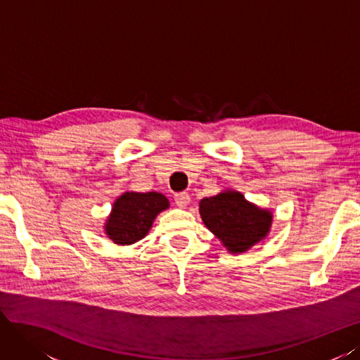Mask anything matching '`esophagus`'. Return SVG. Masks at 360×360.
<instances>
[{
	"label": "esophagus",
	"instance_id": "34e87169",
	"mask_svg": "<svg viewBox=\"0 0 360 360\" xmlns=\"http://www.w3.org/2000/svg\"><path fill=\"white\" fill-rule=\"evenodd\" d=\"M174 202H176L179 208H186L190 203V196L187 193H176L174 194Z\"/></svg>",
	"mask_w": 360,
	"mask_h": 360
}]
</instances>
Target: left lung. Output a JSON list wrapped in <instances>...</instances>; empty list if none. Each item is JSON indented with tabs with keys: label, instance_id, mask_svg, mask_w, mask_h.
<instances>
[{
	"label": "left lung",
	"instance_id": "1",
	"mask_svg": "<svg viewBox=\"0 0 360 360\" xmlns=\"http://www.w3.org/2000/svg\"><path fill=\"white\" fill-rule=\"evenodd\" d=\"M203 224L229 253L248 252L262 243L271 231L273 212L249 202L244 194L226 188L199 203Z\"/></svg>",
	"mask_w": 360,
	"mask_h": 360
}]
</instances>
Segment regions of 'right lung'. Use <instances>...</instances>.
<instances>
[{
  "mask_svg": "<svg viewBox=\"0 0 360 360\" xmlns=\"http://www.w3.org/2000/svg\"><path fill=\"white\" fill-rule=\"evenodd\" d=\"M169 207V199L157 191L122 193L112 203L104 233L117 245L134 244L146 237L157 215Z\"/></svg>",
  "mask_w": 360,
  "mask_h": 360,
  "instance_id": "add662e5",
  "label": "right lung"
}]
</instances>
